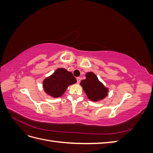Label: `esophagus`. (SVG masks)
<instances>
[{"label": "esophagus", "mask_w": 153, "mask_h": 153, "mask_svg": "<svg viewBox=\"0 0 153 153\" xmlns=\"http://www.w3.org/2000/svg\"><path fill=\"white\" fill-rule=\"evenodd\" d=\"M76 80H77V83H78V84H79L80 82V77H77V78H76Z\"/></svg>", "instance_id": "esophagus-1"}]
</instances>
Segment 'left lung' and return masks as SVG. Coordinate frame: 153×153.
<instances>
[{
    "mask_svg": "<svg viewBox=\"0 0 153 153\" xmlns=\"http://www.w3.org/2000/svg\"><path fill=\"white\" fill-rule=\"evenodd\" d=\"M80 85L91 101L97 102L105 99L108 96L109 89L99 80L93 72H87L85 79L80 82Z\"/></svg>",
    "mask_w": 153,
    "mask_h": 153,
    "instance_id": "1",
    "label": "left lung"
}]
</instances>
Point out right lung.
<instances>
[{
	"label": "right lung",
	"mask_w": 153,
	"mask_h": 153,
	"mask_svg": "<svg viewBox=\"0 0 153 153\" xmlns=\"http://www.w3.org/2000/svg\"><path fill=\"white\" fill-rule=\"evenodd\" d=\"M76 83V79L71 72L63 68H57L52 75L46 77L43 81L45 92L52 98L62 96L68 87Z\"/></svg>",
	"instance_id": "right-lung-1"
}]
</instances>
